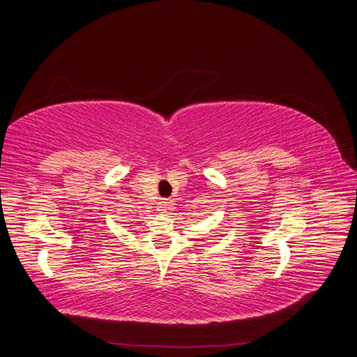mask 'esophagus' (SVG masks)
Returning a JSON list of instances; mask_svg holds the SVG:
<instances>
[{"mask_svg":"<svg viewBox=\"0 0 357 357\" xmlns=\"http://www.w3.org/2000/svg\"><path fill=\"white\" fill-rule=\"evenodd\" d=\"M169 210H172V201L171 199H164V201H162L160 202V207H159V211L167 213Z\"/></svg>","mask_w":357,"mask_h":357,"instance_id":"34e87169","label":"esophagus"}]
</instances>
